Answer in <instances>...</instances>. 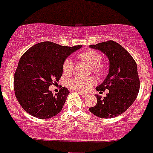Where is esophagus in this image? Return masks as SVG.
Listing matches in <instances>:
<instances>
[{
    "instance_id": "34e87169",
    "label": "esophagus",
    "mask_w": 153,
    "mask_h": 153,
    "mask_svg": "<svg viewBox=\"0 0 153 153\" xmlns=\"http://www.w3.org/2000/svg\"><path fill=\"white\" fill-rule=\"evenodd\" d=\"M78 93L80 94V96H82V97H84V98H85V97H87V96H88V94L84 93V92H80V91H78Z\"/></svg>"
}]
</instances>
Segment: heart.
<instances>
[{
	"mask_svg": "<svg viewBox=\"0 0 153 153\" xmlns=\"http://www.w3.org/2000/svg\"><path fill=\"white\" fill-rule=\"evenodd\" d=\"M78 57L81 61L87 62L96 75L102 76L106 72V67L102 63V55L99 52L92 50L82 51L78 53ZM63 73L65 74H70L73 70V63L71 59L65 60L62 65ZM94 84L93 79L84 76H76L69 81V86L71 88L79 91H84L88 90Z\"/></svg>",
	"mask_w": 153,
	"mask_h": 153,
	"instance_id": "1",
	"label": "heart"
}]
</instances>
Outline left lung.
<instances>
[{
    "instance_id": "left-lung-1",
    "label": "left lung",
    "mask_w": 153,
    "mask_h": 153,
    "mask_svg": "<svg viewBox=\"0 0 153 153\" xmlns=\"http://www.w3.org/2000/svg\"><path fill=\"white\" fill-rule=\"evenodd\" d=\"M90 47L102 51L107 56L110 68L104 81L96 88L100 92L106 89L109 92L103 99L96 95L97 103L89 111L100 118H114L125 112L138 95L140 80L137 65L129 52L114 41L90 45Z\"/></svg>"
}]
</instances>
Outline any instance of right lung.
I'll use <instances>...</instances> for the list:
<instances>
[{"label": "right lung", "instance_id": "1", "mask_svg": "<svg viewBox=\"0 0 153 153\" xmlns=\"http://www.w3.org/2000/svg\"><path fill=\"white\" fill-rule=\"evenodd\" d=\"M81 46L42 42L22 55L14 75V91L24 111L42 119L52 118L62 111L69 91L62 87L53 95L49 87L60 80L66 57Z\"/></svg>", "mask_w": 153, "mask_h": 153}]
</instances>
